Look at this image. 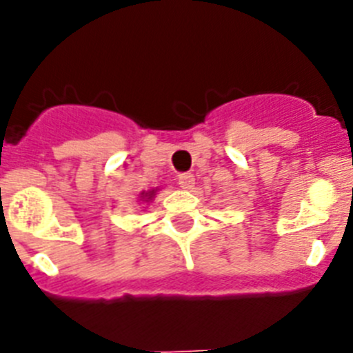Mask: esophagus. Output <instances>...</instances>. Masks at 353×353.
Returning <instances> with one entry per match:
<instances>
[{"mask_svg":"<svg viewBox=\"0 0 353 353\" xmlns=\"http://www.w3.org/2000/svg\"><path fill=\"white\" fill-rule=\"evenodd\" d=\"M179 183L182 189H192V185H194V176L191 173L179 174Z\"/></svg>","mask_w":353,"mask_h":353,"instance_id":"esophagus-1","label":"esophagus"}]
</instances>
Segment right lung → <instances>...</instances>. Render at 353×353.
Masks as SVG:
<instances>
[{
	"instance_id": "right-lung-1",
	"label": "right lung",
	"mask_w": 353,
	"mask_h": 353,
	"mask_svg": "<svg viewBox=\"0 0 353 353\" xmlns=\"http://www.w3.org/2000/svg\"><path fill=\"white\" fill-rule=\"evenodd\" d=\"M155 191H157V189H152V191H148V192H141L143 201H150V199H152L155 196Z\"/></svg>"
}]
</instances>
